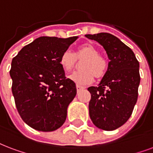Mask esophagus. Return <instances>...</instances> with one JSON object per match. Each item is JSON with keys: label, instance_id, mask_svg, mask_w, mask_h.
Instances as JSON below:
<instances>
[{"label": "esophagus", "instance_id": "1", "mask_svg": "<svg viewBox=\"0 0 153 153\" xmlns=\"http://www.w3.org/2000/svg\"><path fill=\"white\" fill-rule=\"evenodd\" d=\"M83 88H84V87H81V86H79V85H77V86H76V89H77V91H80V90L83 89Z\"/></svg>", "mask_w": 153, "mask_h": 153}]
</instances>
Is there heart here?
<instances>
[{"label":"heart","mask_w":153,"mask_h":153,"mask_svg":"<svg viewBox=\"0 0 153 153\" xmlns=\"http://www.w3.org/2000/svg\"><path fill=\"white\" fill-rule=\"evenodd\" d=\"M82 62V70L70 75V79L79 86H87L93 82L94 78L101 79L108 71L107 59L100 53L99 49L91 43H86L79 46L75 53L64 51L60 57V64L66 72L71 71Z\"/></svg>","instance_id":"1"}]
</instances>
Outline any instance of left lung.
Listing matches in <instances>:
<instances>
[{
	"label": "left lung",
	"mask_w": 153,
	"mask_h": 153,
	"mask_svg": "<svg viewBox=\"0 0 153 153\" xmlns=\"http://www.w3.org/2000/svg\"><path fill=\"white\" fill-rule=\"evenodd\" d=\"M85 36L101 44L110 60L100 85L87 89L91 95L90 117L97 128L113 131L128 121L136 103L140 64L133 51L114 35L100 33Z\"/></svg>",
	"instance_id": "8db88e82"
}]
</instances>
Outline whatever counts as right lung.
<instances>
[{"label":"right lung","instance_id":"right-lung-1","mask_svg":"<svg viewBox=\"0 0 153 153\" xmlns=\"http://www.w3.org/2000/svg\"><path fill=\"white\" fill-rule=\"evenodd\" d=\"M78 37H40L13 58L12 92L23 121L41 131L57 130L76 95L75 83L66 79L60 57Z\"/></svg>","mask_w":153,"mask_h":153}]
</instances>
